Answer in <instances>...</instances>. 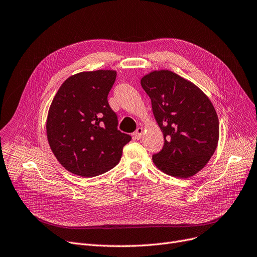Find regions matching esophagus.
Wrapping results in <instances>:
<instances>
[{
	"label": "esophagus",
	"mask_w": 257,
	"mask_h": 257,
	"mask_svg": "<svg viewBox=\"0 0 257 257\" xmlns=\"http://www.w3.org/2000/svg\"><path fill=\"white\" fill-rule=\"evenodd\" d=\"M142 136H143V128H138L134 134V138L136 140H140L142 138Z\"/></svg>",
	"instance_id": "obj_1"
}]
</instances>
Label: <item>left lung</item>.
Returning <instances> with one entry per match:
<instances>
[{
  "mask_svg": "<svg viewBox=\"0 0 257 257\" xmlns=\"http://www.w3.org/2000/svg\"><path fill=\"white\" fill-rule=\"evenodd\" d=\"M151 99L164 146L153 156L166 175L189 178L207 164L219 140V120L204 92L195 83L168 70L153 71L141 79Z\"/></svg>",
  "mask_w": 257,
  "mask_h": 257,
  "instance_id": "obj_1",
  "label": "left lung"
}]
</instances>
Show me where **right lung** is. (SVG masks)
Returning <instances> with one entry per match:
<instances>
[{
	"label": "right lung",
	"instance_id": "1",
	"mask_svg": "<svg viewBox=\"0 0 257 257\" xmlns=\"http://www.w3.org/2000/svg\"><path fill=\"white\" fill-rule=\"evenodd\" d=\"M116 71L80 72L57 91L46 117V137L58 162L70 173L91 178L108 172L131 137L117 130L108 94Z\"/></svg>",
	"mask_w": 257,
	"mask_h": 257
}]
</instances>
